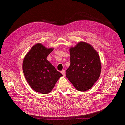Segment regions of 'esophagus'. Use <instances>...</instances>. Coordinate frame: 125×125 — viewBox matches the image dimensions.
I'll use <instances>...</instances> for the list:
<instances>
[{"instance_id": "34e87169", "label": "esophagus", "mask_w": 125, "mask_h": 125, "mask_svg": "<svg viewBox=\"0 0 125 125\" xmlns=\"http://www.w3.org/2000/svg\"><path fill=\"white\" fill-rule=\"evenodd\" d=\"M61 73H62V74L64 76H65V75H66V72H65V70H62L61 72Z\"/></svg>"}]
</instances>
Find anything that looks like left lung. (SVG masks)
Segmentation results:
<instances>
[{
  "label": "left lung",
  "instance_id": "1",
  "mask_svg": "<svg viewBox=\"0 0 125 125\" xmlns=\"http://www.w3.org/2000/svg\"><path fill=\"white\" fill-rule=\"evenodd\" d=\"M70 65L66 76L76 90L86 91L99 79L101 65L98 52L86 42H80L70 49Z\"/></svg>",
  "mask_w": 125,
  "mask_h": 125
}]
</instances>
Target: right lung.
<instances>
[{
  "mask_svg": "<svg viewBox=\"0 0 125 125\" xmlns=\"http://www.w3.org/2000/svg\"><path fill=\"white\" fill-rule=\"evenodd\" d=\"M54 49L46 48L41 43L33 45L24 57L23 70L30 86L35 92L50 93L63 75L46 59Z\"/></svg>",
  "mask_w": 125,
  "mask_h": 125,
  "instance_id": "right-lung-1",
  "label": "right lung"
}]
</instances>
